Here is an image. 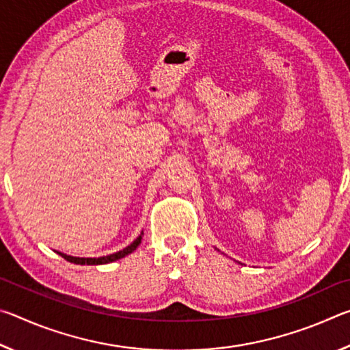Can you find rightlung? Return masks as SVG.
Segmentation results:
<instances>
[{"label":"right lung","mask_w":350,"mask_h":350,"mask_svg":"<svg viewBox=\"0 0 350 350\" xmlns=\"http://www.w3.org/2000/svg\"><path fill=\"white\" fill-rule=\"evenodd\" d=\"M140 241H142V236H139V238L135 239L133 244H129L126 248H123V250L117 252V253H112V254H108V256H102V258H75V256H69V254H64V253H60V252H58V254H60V256L64 258L66 260H69V262H74V264H80V265H100V264L114 262V260H117V259L125 258L126 254L133 253L135 248L139 247Z\"/></svg>","instance_id":"1"}]
</instances>
